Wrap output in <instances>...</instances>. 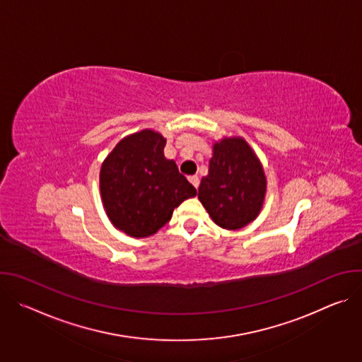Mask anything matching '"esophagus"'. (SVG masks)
<instances>
[{"instance_id":"esophagus-1","label":"esophagus","mask_w":362,"mask_h":362,"mask_svg":"<svg viewBox=\"0 0 362 362\" xmlns=\"http://www.w3.org/2000/svg\"><path fill=\"white\" fill-rule=\"evenodd\" d=\"M187 179H189V182H190V183L197 189V186H199V177H197L196 175H193V176H189Z\"/></svg>"}]
</instances>
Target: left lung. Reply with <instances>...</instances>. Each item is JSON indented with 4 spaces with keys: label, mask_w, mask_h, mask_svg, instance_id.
<instances>
[{
    "label": "left lung",
    "mask_w": 362,
    "mask_h": 362,
    "mask_svg": "<svg viewBox=\"0 0 362 362\" xmlns=\"http://www.w3.org/2000/svg\"><path fill=\"white\" fill-rule=\"evenodd\" d=\"M267 179L249 144L240 137L214 146L209 175L202 177L199 200L216 225L236 230L261 212Z\"/></svg>",
    "instance_id": "obj_1"
}]
</instances>
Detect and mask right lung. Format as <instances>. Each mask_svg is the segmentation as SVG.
Returning a JSON list of instances; mask_svg holds the SVG:
<instances>
[{"mask_svg":"<svg viewBox=\"0 0 362 362\" xmlns=\"http://www.w3.org/2000/svg\"><path fill=\"white\" fill-rule=\"evenodd\" d=\"M166 140L153 130L124 137L100 172L103 204L112 223L133 238L156 233L196 189L163 154Z\"/></svg>","mask_w":362,"mask_h":362,"instance_id":"right-lung-1","label":"right lung"}]
</instances>
